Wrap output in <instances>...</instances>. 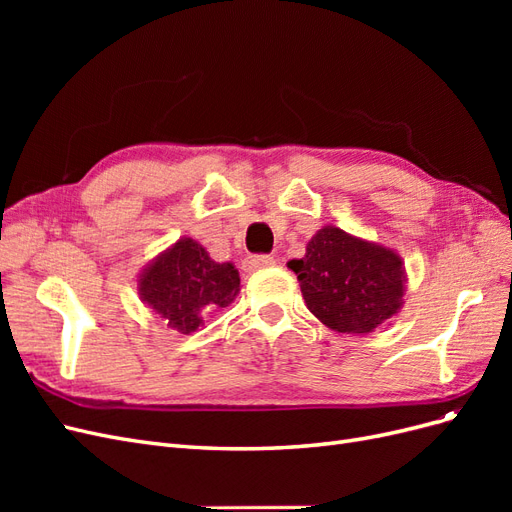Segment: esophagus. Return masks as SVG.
I'll return each mask as SVG.
<instances>
[{
  "instance_id": "34e87169",
  "label": "esophagus",
  "mask_w": 512,
  "mask_h": 512,
  "mask_svg": "<svg viewBox=\"0 0 512 512\" xmlns=\"http://www.w3.org/2000/svg\"><path fill=\"white\" fill-rule=\"evenodd\" d=\"M275 265V258L267 256V254H260V256H252L245 260V271H258V269H267Z\"/></svg>"
}]
</instances>
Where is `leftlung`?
Segmentation results:
<instances>
[{"label":"left lung","instance_id":"8db88e82","mask_svg":"<svg viewBox=\"0 0 512 512\" xmlns=\"http://www.w3.org/2000/svg\"><path fill=\"white\" fill-rule=\"evenodd\" d=\"M288 269L297 273L309 312L337 333L367 335L404 305L401 256L337 226H322Z\"/></svg>","mask_w":512,"mask_h":512}]
</instances>
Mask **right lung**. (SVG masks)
<instances>
[{"label":"right lung","mask_w":512,"mask_h":512,"mask_svg":"<svg viewBox=\"0 0 512 512\" xmlns=\"http://www.w3.org/2000/svg\"><path fill=\"white\" fill-rule=\"evenodd\" d=\"M241 290L232 262H215L198 241L181 237L138 275L141 301L183 335L198 331L205 316L226 307Z\"/></svg>","instance_id":"obj_1"}]
</instances>
